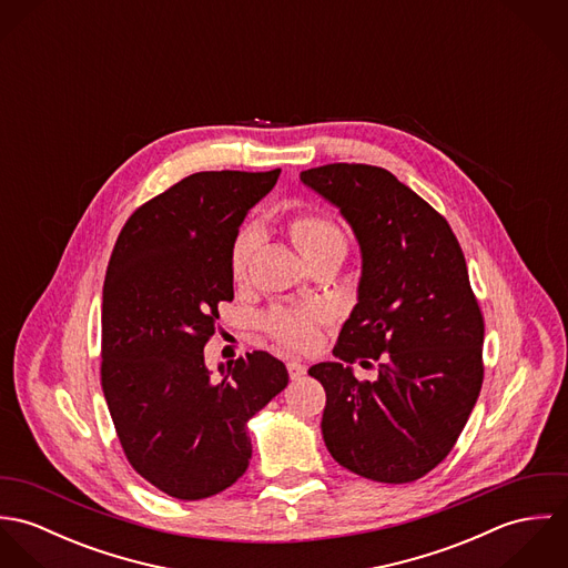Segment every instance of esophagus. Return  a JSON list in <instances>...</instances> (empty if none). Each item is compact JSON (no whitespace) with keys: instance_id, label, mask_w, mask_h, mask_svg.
I'll return each mask as SVG.
<instances>
[{"instance_id":"1","label":"esophagus","mask_w":568,"mask_h":568,"mask_svg":"<svg viewBox=\"0 0 568 568\" xmlns=\"http://www.w3.org/2000/svg\"><path fill=\"white\" fill-rule=\"evenodd\" d=\"M286 369H288L291 381H300V378L306 374V365H304L302 361H288V363H286Z\"/></svg>"}]
</instances>
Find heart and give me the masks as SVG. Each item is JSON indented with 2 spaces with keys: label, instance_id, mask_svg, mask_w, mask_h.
Masks as SVG:
<instances>
[{
  "label": "heart",
  "instance_id": "heart-1",
  "mask_svg": "<svg viewBox=\"0 0 568 568\" xmlns=\"http://www.w3.org/2000/svg\"><path fill=\"white\" fill-rule=\"evenodd\" d=\"M291 236L300 251L311 257L322 251H341L345 253L347 239L343 227L327 214L322 212H302L291 219ZM262 241V232L255 223H246L236 234L230 253V266L234 277H243L248 268L251 255L255 253ZM327 320V313L322 306H304V308H273L264 317L266 332L282 341L284 345L306 349L317 341L320 325Z\"/></svg>",
  "mask_w": 568,
  "mask_h": 568
}]
</instances>
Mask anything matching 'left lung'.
<instances>
[{"label":"left lung","mask_w":568,"mask_h":568,"mask_svg":"<svg viewBox=\"0 0 568 568\" xmlns=\"http://www.w3.org/2000/svg\"><path fill=\"white\" fill-rule=\"evenodd\" d=\"M304 185L341 210L363 257L358 304L336 363L308 369L325 389L329 455L381 484H410L453 450L484 383V315L450 225L389 170L327 163ZM379 361L355 381L351 363Z\"/></svg>","instance_id":"8db88e82"}]
</instances>
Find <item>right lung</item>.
I'll return each instance as SVG.
<instances>
[{
  "mask_svg": "<svg viewBox=\"0 0 568 568\" xmlns=\"http://www.w3.org/2000/svg\"><path fill=\"white\" fill-rule=\"evenodd\" d=\"M268 172H196L138 207L102 288V392L129 464L181 500L214 496L248 468L246 422L286 385L268 352L205 367L219 304L234 300L232 243Z\"/></svg>",
  "mask_w": 568,
  "mask_h": 568,
  "instance_id": "right-lung-1",
  "label": "right lung"
}]
</instances>
